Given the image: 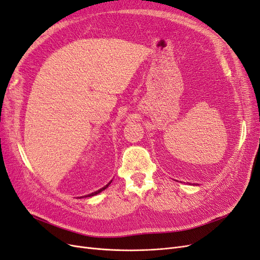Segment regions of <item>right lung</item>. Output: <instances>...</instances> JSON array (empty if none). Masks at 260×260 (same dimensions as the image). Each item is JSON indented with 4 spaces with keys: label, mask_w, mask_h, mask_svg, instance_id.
I'll list each match as a JSON object with an SVG mask.
<instances>
[{
    "label": "right lung",
    "mask_w": 260,
    "mask_h": 260,
    "mask_svg": "<svg viewBox=\"0 0 260 260\" xmlns=\"http://www.w3.org/2000/svg\"><path fill=\"white\" fill-rule=\"evenodd\" d=\"M111 182H112V181H111ZM111 182H109L108 184H106L104 187H102V188H100V190H98V191H95V192H93V193H91V194H88V195H84V196H81V198H91V196H94V195H96V194H99V193H101L102 191H104L105 190V188L109 185V184H111Z\"/></svg>",
    "instance_id": "obj_1"
}]
</instances>
